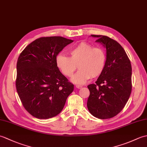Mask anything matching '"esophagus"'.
<instances>
[{"label":"esophagus","instance_id":"esophagus-1","mask_svg":"<svg viewBox=\"0 0 147 147\" xmlns=\"http://www.w3.org/2000/svg\"><path fill=\"white\" fill-rule=\"evenodd\" d=\"M76 88L80 89V88H82V86H81V85H76Z\"/></svg>","mask_w":147,"mask_h":147}]
</instances>
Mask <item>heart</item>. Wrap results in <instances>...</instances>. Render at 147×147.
<instances>
[{
    "label": "heart",
    "mask_w": 147,
    "mask_h": 147,
    "mask_svg": "<svg viewBox=\"0 0 147 147\" xmlns=\"http://www.w3.org/2000/svg\"><path fill=\"white\" fill-rule=\"evenodd\" d=\"M69 57L59 54L55 59L56 65L62 74L71 77L76 70H80L72 81L75 83L83 84L91 78L99 76L104 71L107 56L102 47H94L85 42H81L68 51Z\"/></svg>",
    "instance_id": "1"
}]
</instances>
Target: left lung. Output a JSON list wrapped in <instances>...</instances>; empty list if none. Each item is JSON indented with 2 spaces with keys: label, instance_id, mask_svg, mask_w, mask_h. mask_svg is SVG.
I'll use <instances>...</instances> for the list:
<instances>
[{
  "label": "left lung",
  "instance_id": "8db88e82",
  "mask_svg": "<svg viewBox=\"0 0 147 147\" xmlns=\"http://www.w3.org/2000/svg\"><path fill=\"white\" fill-rule=\"evenodd\" d=\"M106 48L107 61L104 71L94 84L88 85L87 107L101 119L115 116L123 110L131 93V64L119 43L107 36L92 35Z\"/></svg>",
  "mask_w": 147,
  "mask_h": 147
}]
</instances>
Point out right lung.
Instances as JSON below:
<instances>
[{
    "label": "right lung",
    "mask_w": 147,
    "mask_h": 147,
    "mask_svg": "<svg viewBox=\"0 0 147 147\" xmlns=\"http://www.w3.org/2000/svg\"><path fill=\"white\" fill-rule=\"evenodd\" d=\"M73 41L62 36L41 37L26 47L17 62L16 86L24 109L38 119L58 115L74 85L62 74L55 59Z\"/></svg>",
    "instance_id": "add662e5"
}]
</instances>
